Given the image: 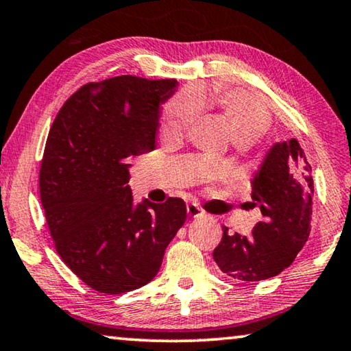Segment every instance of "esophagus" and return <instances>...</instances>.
Returning a JSON list of instances; mask_svg holds the SVG:
<instances>
[{
    "mask_svg": "<svg viewBox=\"0 0 351 351\" xmlns=\"http://www.w3.org/2000/svg\"><path fill=\"white\" fill-rule=\"evenodd\" d=\"M186 213H188V217L197 218V217H202L204 210L199 207L197 204H188V206H186Z\"/></svg>",
    "mask_w": 351,
    "mask_h": 351,
    "instance_id": "34e87169",
    "label": "esophagus"
}]
</instances>
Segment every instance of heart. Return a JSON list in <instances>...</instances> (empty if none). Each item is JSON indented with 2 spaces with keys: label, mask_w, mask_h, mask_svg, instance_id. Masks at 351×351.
<instances>
[{
  "label": "heart",
  "mask_w": 351,
  "mask_h": 351,
  "mask_svg": "<svg viewBox=\"0 0 351 351\" xmlns=\"http://www.w3.org/2000/svg\"><path fill=\"white\" fill-rule=\"evenodd\" d=\"M199 101H208L217 108L219 119L228 128L232 141L240 147H247L258 141L269 125L268 110L252 97L240 90L217 89L171 100L163 111L165 136H182L196 116Z\"/></svg>",
  "instance_id": "1"
}]
</instances>
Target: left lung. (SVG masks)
<instances>
[{"mask_svg": "<svg viewBox=\"0 0 351 351\" xmlns=\"http://www.w3.org/2000/svg\"><path fill=\"white\" fill-rule=\"evenodd\" d=\"M312 168L296 139L276 143L252 179V206L263 219L251 235L230 234L215 247L213 258L221 271L245 282L278 276L295 261L311 234Z\"/></svg>", "mask_w": 351, "mask_h": 351, "instance_id": "1", "label": "left lung"}]
</instances>
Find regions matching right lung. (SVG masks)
Returning a JSON list of instances; mask_svg holds the SVG:
<instances>
[{
  "mask_svg": "<svg viewBox=\"0 0 351 351\" xmlns=\"http://www.w3.org/2000/svg\"><path fill=\"white\" fill-rule=\"evenodd\" d=\"M176 88L132 75L84 84L48 133L39 174L48 229L64 263L100 293L152 281L186 219L182 199L134 204L127 185L132 158L155 149L160 105Z\"/></svg>",
  "mask_w": 351,
  "mask_h": 351,
  "instance_id": "add662e5",
  "label": "right lung"
}]
</instances>
